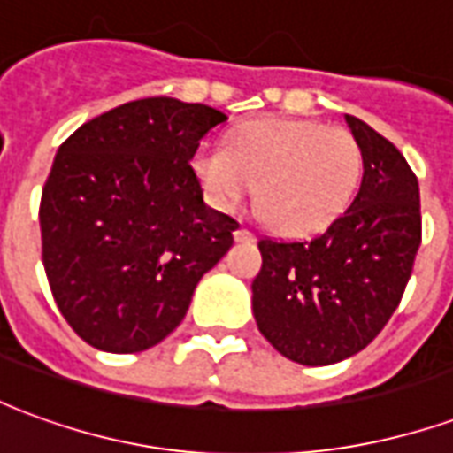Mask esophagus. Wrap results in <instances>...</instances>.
Listing matches in <instances>:
<instances>
[{
	"mask_svg": "<svg viewBox=\"0 0 453 453\" xmlns=\"http://www.w3.org/2000/svg\"><path fill=\"white\" fill-rule=\"evenodd\" d=\"M235 240L237 242H250V240H255V233H252V230H247V227H237Z\"/></svg>",
	"mask_w": 453,
	"mask_h": 453,
	"instance_id": "obj_1",
	"label": "esophagus"
}]
</instances>
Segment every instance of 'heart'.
<instances>
[{"instance_id":"b5f03b06","label":"heart","mask_w":453,"mask_h":453,"mask_svg":"<svg viewBox=\"0 0 453 453\" xmlns=\"http://www.w3.org/2000/svg\"><path fill=\"white\" fill-rule=\"evenodd\" d=\"M361 167L349 130L294 119L255 120L230 145L203 140L191 155V172L213 206L230 211L257 187L259 216L286 235L313 233L340 216Z\"/></svg>"}]
</instances>
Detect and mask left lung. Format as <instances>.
<instances>
[{"label": "left lung", "mask_w": 453, "mask_h": 453, "mask_svg": "<svg viewBox=\"0 0 453 453\" xmlns=\"http://www.w3.org/2000/svg\"><path fill=\"white\" fill-rule=\"evenodd\" d=\"M364 177L349 208L308 240H259V333L286 359L327 366L361 351L395 313L422 242L418 177L400 150L354 116Z\"/></svg>", "instance_id": "left-lung-1"}]
</instances>
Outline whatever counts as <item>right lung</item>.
<instances>
[{"mask_svg":"<svg viewBox=\"0 0 453 453\" xmlns=\"http://www.w3.org/2000/svg\"><path fill=\"white\" fill-rule=\"evenodd\" d=\"M226 113L172 96L87 120L58 148L41 196L43 266L63 318L113 354L155 347L240 223L203 203L191 155Z\"/></svg>","mask_w":453,"mask_h":453,"instance_id":"1","label":"right lung"}]
</instances>
